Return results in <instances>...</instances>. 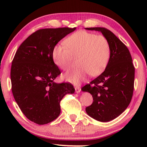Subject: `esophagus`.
I'll use <instances>...</instances> for the list:
<instances>
[{
    "label": "esophagus",
    "instance_id": "34e87169",
    "mask_svg": "<svg viewBox=\"0 0 147 147\" xmlns=\"http://www.w3.org/2000/svg\"><path fill=\"white\" fill-rule=\"evenodd\" d=\"M80 91H81V89H80V87H76V88H75V92L76 93H79L80 92Z\"/></svg>",
    "mask_w": 147,
    "mask_h": 147
}]
</instances>
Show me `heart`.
<instances>
[{
	"instance_id": "1",
	"label": "heart",
	"mask_w": 147,
	"mask_h": 147,
	"mask_svg": "<svg viewBox=\"0 0 147 147\" xmlns=\"http://www.w3.org/2000/svg\"><path fill=\"white\" fill-rule=\"evenodd\" d=\"M64 44L67 48L57 45L53 49V58L56 65L67 70L71 67L73 58H77L79 66L64 74L67 81L78 85L89 74L97 76L106 68L110 56V46L104 36L81 30L68 37Z\"/></svg>"
}]
</instances>
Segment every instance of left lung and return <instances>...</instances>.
<instances>
[{
    "label": "left lung",
    "mask_w": 147,
    "mask_h": 147,
    "mask_svg": "<svg viewBox=\"0 0 147 147\" xmlns=\"http://www.w3.org/2000/svg\"><path fill=\"white\" fill-rule=\"evenodd\" d=\"M100 32L110 46V56L100 75L82 88L93 98L86 108L88 115L100 122L115 119L127 108L133 95L135 68L126 46L108 29L101 27L86 28Z\"/></svg>",
    "instance_id": "8db88e82"
}]
</instances>
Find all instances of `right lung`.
<instances>
[{"label": "right lung", "instance_id": "1", "mask_svg": "<svg viewBox=\"0 0 147 147\" xmlns=\"http://www.w3.org/2000/svg\"><path fill=\"white\" fill-rule=\"evenodd\" d=\"M76 28L40 29L31 34L17 49L11 67V91L22 112L38 124L51 123L61 112L60 101L74 93L70 83L56 84L61 74L54 63L56 44Z\"/></svg>", "mask_w": 147, "mask_h": 147}]
</instances>
